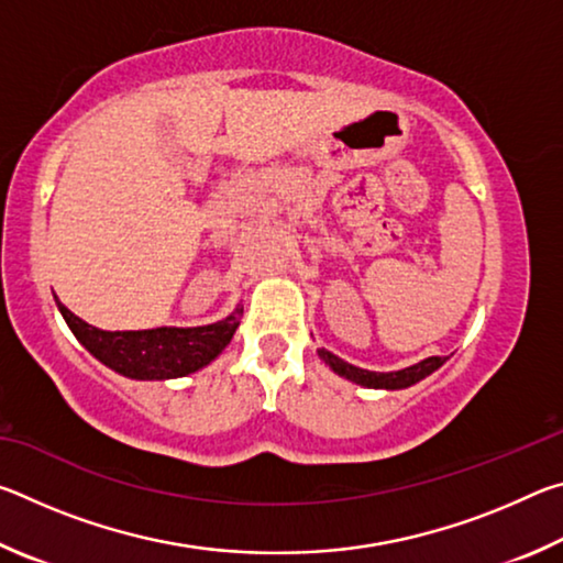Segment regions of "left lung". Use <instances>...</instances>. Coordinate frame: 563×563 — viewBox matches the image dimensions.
<instances>
[{"mask_svg":"<svg viewBox=\"0 0 563 563\" xmlns=\"http://www.w3.org/2000/svg\"><path fill=\"white\" fill-rule=\"evenodd\" d=\"M320 357L328 362V365L335 369L340 377L350 379V383H357V385H365V387H375V389H402L419 383V379H424L427 375H432L437 367L444 365V357H427L422 362H417L412 367H405L399 369V373H369V369H360L355 365H350V362L340 360L338 355H332L325 347L318 350Z\"/></svg>","mask_w":563,"mask_h":563,"instance_id":"left-lung-1","label":"left lung"}]
</instances>
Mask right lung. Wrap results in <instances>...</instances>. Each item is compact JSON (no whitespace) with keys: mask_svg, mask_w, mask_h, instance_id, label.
<instances>
[{"mask_svg":"<svg viewBox=\"0 0 563 563\" xmlns=\"http://www.w3.org/2000/svg\"><path fill=\"white\" fill-rule=\"evenodd\" d=\"M56 305H59L66 325L71 328L76 340L93 357L117 369V373L136 379H168L196 373V369H201L213 357L221 355L243 316V308H235L233 316L203 328L107 332L76 318L59 300H56Z\"/></svg>","mask_w":563,"mask_h":563,"instance_id":"right-lung-1","label":"right lung"}]
</instances>
